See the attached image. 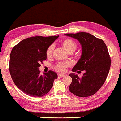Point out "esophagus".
Returning <instances> with one entry per match:
<instances>
[{
  "label": "esophagus",
  "mask_w": 121,
  "mask_h": 121,
  "mask_svg": "<svg viewBox=\"0 0 121 121\" xmlns=\"http://www.w3.org/2000/svg\"><path fill=\"white\" fill-rule=\"evenodd\" d=\"M65 76V75H62V74H58V76H59V77L62 78V77H63V76Z\"/></svg>",
  "instance_id": "34e87169"
}]
</instances>
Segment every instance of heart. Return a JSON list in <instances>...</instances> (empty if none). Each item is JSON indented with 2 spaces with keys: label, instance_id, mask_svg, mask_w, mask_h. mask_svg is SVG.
Masks as SVG:
<instances>
[{
  "label": "heart",
  "instance_id": "heart-1",
  "mask_svg": "<svg viewBox=\"0 0 121 121\" xmlns=\"http://www.w3.org/2000/svg\"><path fill=\"white\" fill-rule=\"evenodd\" d=\"M61 45L63 46V48L66 50L69 53H72L77 48V45L76 43L72 40V39H66L63 40L61 42ZM53 52V46H50L48 48L46 52V56L48 58H49L51 56ZM70 66V63L69 62H65V63H58V64L55 66L54 68L56 70L60 72H65L68 67Z\"/></svg>",
  "mask_w": 121,
  "mask_h": 121
}]
</instances>
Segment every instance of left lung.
Listing matches in <instances>:
<instances>
[{"mask_svg": "<svg viewBox=\"0 0 121 121\" xmlns=\"http://www.w3.org/2000/svg\"><path fill=\"white\" fill-rule=\"evenodd\" d=\"M65 35L77 39L82 46V54L69 74L72 79L69 89L79 97L95 94L105 82L111 67V58L107 47L102 39L86 32L66 33ZM84 70L79 78L75 71Z\"/></svg>", "mask_w": 121, "mask_h": 121, "instance_id": "1", "label": "left lung"}]
</instances>
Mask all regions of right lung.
Wrapping results in <instances>:
<instances>
[{"instance_id": "add662e5", "label": "right lung", "mask_w": 121, "mask_h": 121, "mask_svg": "<svg viewBox=\"0 0 121 121\" xmlns=\"http://www.w3.org/2000/svg\"><path fill=\"white\" fill-rule=\"evenodd\" d=\"M59 36H34L20 41L13 48L10 55L9 71L16 86L26 95L41 97L49 92L56 72L49 70L40 74L39 68L46 60V52Z\"/></svg>"}]
</instances>
